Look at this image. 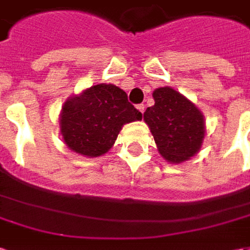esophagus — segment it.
<instances>
[{
	"label": "esophagus",
	"instance_id": "34e87169",
	"mask_svg": "<svg viewBox=\"0 0 250 250\" xmlns=\"http://www.w3.org/2000/svg\"><path fill=\"white\" fill-rule=\"evenodd\" d=\"M137 109H138L141 113H144V111H145V105H144V104H139V105H137Z\"/></svg>",
	"mask_w": 250,
	"mask_h": 250
}]
</instances>
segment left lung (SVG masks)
Here are the masks:
<instances>
[{
	"label": "left lung",
	"mask_w": 250,
	"mask_h": 250,
	"mask_svg": "<svg viewBox=\"0 0 250 250\" xmlns=\"http://www.w3.org/2000/svg\"><path fill=\"white\" fill-rule=\"evenodd\" d=\"M154 105L144 113L160 154L169 163L189 160L201 149L205 123L201 111L172 87L153 91Z\"/></svg>",
	"instance_id": "8db88e82"
}]
</instances>
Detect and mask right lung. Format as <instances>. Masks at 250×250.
Returning a JSON list of instances; mask_svg holds the SVG:
<instances>
[{
  "instance_id": "right-lung-1",
  "label": "right lung",
  "mask_w": 250,
  "mask_h": 250,
  "mask_svg": "<svg viewBox=\"0 0 250 250\" xmlns=\"http://www.w3.org/2000/svg\"><path fill=\"white\" fill-rule=\"evenodd\" d=\"M141 119L142 113L128 103L125 90L100 83L64 103L60 130L72 152L98 157L113 146L125 123Z\"/></svg>"
}]
</instances>
